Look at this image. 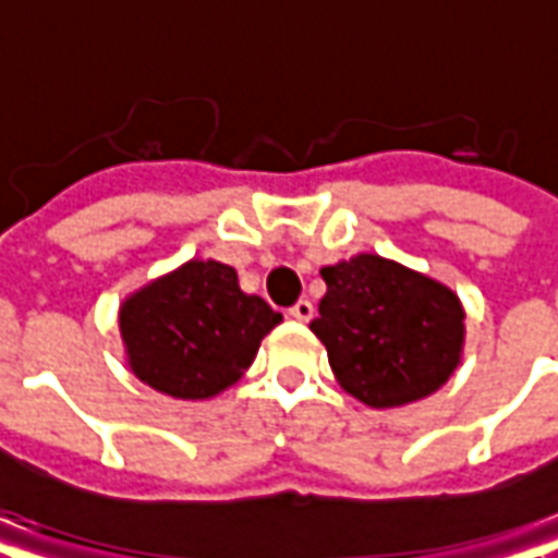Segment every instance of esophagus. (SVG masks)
<instances>
[{
    "mask_svg": "<svg viewBox=\"0 0 558 558\" xmlns=\"http://www.w3.org/2000/svg\"><path fill=\"white\" fill-rule=\"evenodd\" d=\"M313 315H315L313 301H298V304L292 306V310H289V318H295V322H301V324L310 322Z\"/></svg>",
    "mask_w": 558,
    "mask_h": 558,
    "instance_id": "obj_1",
    "label": "esophagus"
}]
</instances>
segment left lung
<instances>
[{
    "instance_id": "obj_1",
    "label": "left lung",
    "mask_w": 558,
    "mask_h": 558,
    "mask_svg": "<svg viewBox=\"0 0 558 558\" xmlns=\"http://www.w3.org/2000/svg\"><path fill=\"white\" fill-rule=\"evenodd\" d=\"M310 330L336 381L367 408H399L440 390L458 371L466 313L458 292L379 254L324 266Z\"/></svg>"
}]
</instances>
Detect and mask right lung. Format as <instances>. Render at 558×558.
<instances>
[{"label":"right lung","instance_id":"add662e5","mask_svg":"<svg viewBox=\"0 0 558 558\" xmlns=\"http://www.w3.org/2000/svg\"><path fill=\"white\" fill-rule=\"evenodd\" d=\"M280 322L260 295H245L231 266L199 257L135 289L118 310L130 371L193 402L231 388Z\"/></svg>","mask_w":558,"mask_h":558}]
</instances>
